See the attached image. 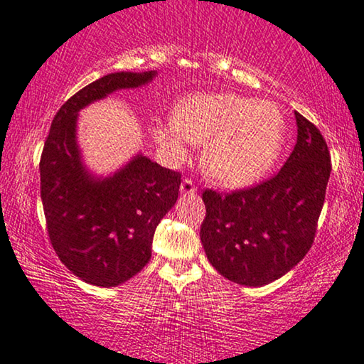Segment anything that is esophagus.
<instances>
[{
  "label": "esophagus",
  "mask_w": 364,
  "mask_h": 364,
  "mask_svg": "<svg viewBox=\"0 0 364 364\" xmlns=\"http://www.w3.org/2000/svg\"><path fill=\"white\" fill-rule=\"evenodd\" d=\"M195 192H197V186H195L192 178H183V182L181 183V193L193 195Z\"/></svg>",
  "instance_id": "esophagus-1"
}]
</instances>
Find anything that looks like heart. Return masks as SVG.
<instances>
[{"label": "heart", "instance_id": "b5f03b06", "mask_svg": "<svg viewBox=\"0 0 364 364\" xmlns=\"http://www.w3.org/2000/svg\"><path fill=\"white\" fill-rule=\"evenodd\" d=\"M282 110L270 100L237 94H195L177 105L174 119L153 128V136L174 159L187 143L203 144L201 164L226 187L257 181L275 163L284 141Z\"/></svg>", "mask_w": 364, "mask_h": 364}]
</instances>
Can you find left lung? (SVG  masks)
Here are the masks:
<instances>
[{
    "label": "left lung",
    "instance_id": "1",
    "mask_svg": "<svg viewBox=\"0 0 364 364\" xmlns=\"http://www.w3.org/2000/svg\"><path fill=\"white\" fill-rule=\"evenodd\" d=\"M298 141L278 174L221 195L206 188L200 239L218 273L244 287H264L298 265L314 242L331 153L318 128L294 112Z\"/></svg>",
    "mask_w": 364,
    "mask_h": 364
}]
</instances>
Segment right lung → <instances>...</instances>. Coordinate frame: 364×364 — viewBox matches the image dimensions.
<instances>
[{
	"instance_id": "right-lung-1",
	"label": "right lung",
	"mask_w": 364,
	"mask_h": 364,
	"mask_svg": "<svg viewBox=\"0 0 364 364\" xmlns=\"http://www.w3.org/2000/svg\"><path fill=\"white\" fill-rule=\"evenodd\" d=\"M156 71L110 73L61 105L41 158V197L58 259L94 287H117L151 259L156 226L177 201L181 174L138 154L114 176L96 178L76 143L77 112L119 89L149 82Z\"/></svg>"
}]
</instances>
